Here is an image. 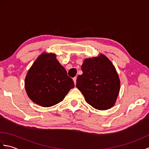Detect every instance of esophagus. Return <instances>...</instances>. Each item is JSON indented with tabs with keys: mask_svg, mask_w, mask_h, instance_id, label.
I'll use <instances>...</instances> for the list:
<instances>
[{
	"mask_svg": "<svg viewBox=\"0 0 149 149\" xmlns=\"http://www.w3.org/2000/svg\"><path fill=\"white\" fill-rule=\"evenodd\" d=\"M73 81H74V84H76V81H77V77H75L73 78Z\"/></svg>",
	"mask_w": 149,
	"mask_h": 149,
	"instance_id": "34e87169",
	"label": "esophagus"
}]
</instances>
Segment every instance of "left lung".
Segmentation results:
<instances>
[{"mask_svg": "<svg viewBox=\"0 0 149 149\" xmlns=\"http://www.w3.org/2000/svg\"><path fill=\"white\" fill-rule=\"evenodd\" d=\"M81 70L83 74L77 77L76 87L85 100L95 109L111 108L120 89L119 76L112 62L100 54L97 57L85 59Z\"/></svg>", "mask_w": 149, "mask_h": 149, "instance_id": "1", "label": "left lung"}]
</instances>
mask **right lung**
I'll use <instances>...</instances> for the list:
<instances>
[{
    "label": "right lung",
    "instance_id": "right-lung-1",
    "mask_svg": "<svg viewBox=\"0 0 149 149\" xmlns=\"http://www.w3.org/2000/svg\"><path fill=\"white\" fill-rule=\"evenodd\" d=\"M74 87V81L54 53L43 52L28 70L25 89L29 99L42 107H50L63 100Z\"/></svg>",
    "mask_w": 149,
    "mask_h": 149
}]
</instances>
